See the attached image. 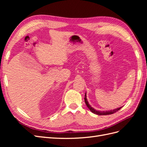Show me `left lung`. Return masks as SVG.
I'll return each instance as SVG.
<instances>
[{
    "instance_id": "left-lung-1",
    "label": "left lung",
    "mask_w": 147,
    "mask_h": 147,
    "mask_svg": "<svg viewBox=\"0 0 147 147\" xmlns=\"http://www.w3.org/2000/svg\"><path fill=\"white\" fill-rule=\"evenodd\" d=\"M84 102H85V104L86 105H87L88 108L90 109L91 110V112H92L94 114H96V115H111V114H113L115 112H118V111L119 110H120L121 109V107H119V108H118V109H114L113 110H109V111H97V110H96L95 109H93L92 107H91V105L89 104L87 100V99H86V93H85V96H84Z\"/></svg>"
}]
</instances>
